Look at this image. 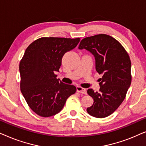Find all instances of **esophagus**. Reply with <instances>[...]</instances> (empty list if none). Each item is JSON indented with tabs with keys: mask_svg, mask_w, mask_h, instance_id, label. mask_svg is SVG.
Instances as JSON below:
<instances>
[{
	"mask_svg": "<svg viewBox=\"0 0 146 146\" xmlns=\"http://www.w3.org/2000/svg\"><path fill=\"white\" fill-rule=\"evenodd\" d=\"M76 90H77L78 92L84 94H86V93H87L86 90L85 88H82L81 86H77Z\"/></svg>",
	"mask_w": 146,
	"mask_h": 146,
	"instance_id": "1",
	"label": "esophagus"
}]
</instances>
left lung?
<instances>
[{
	"mask_svg": "<svg viewBox=\"0 0 146 146\" xmlns=\"http://www.w3.org/2000/svg\"><path fill=\"white\" fill-rule=\"evenodd\" d=\"M79 49L85 48L94 56L100 89H88L94 104L87 108L92 116L102 118L116 110L126 96L131 82V60L124 48L111 36L100 34L82 40Z\"/></svg>",
	"mask_w": 146,
	"mask_h": 146,
	"instance_id": "1",
	"label": "left lung"
}]
</instances>
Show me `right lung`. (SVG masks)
<instances>
[{"instance_id":"right-lung-1","label":"right lung","mask_w":146,"mask_h":146,"mask_svg":"<svg viewBox=\"0 0 146 146\" xmlns=\"http://www.w3.org/2000/svg\"><path fill=\"white\" fill-rule=\"evenodd\" d=\"M80 38L42 37L27 47L19 65L21 90L29 106L42 117L60 112L66 100L76 92L74 85L62 82L59 71L64 54L76 46Z\"/></svg>"}]
</instances>
